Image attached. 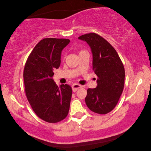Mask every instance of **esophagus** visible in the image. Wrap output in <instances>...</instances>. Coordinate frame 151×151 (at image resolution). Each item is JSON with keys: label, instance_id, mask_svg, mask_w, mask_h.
<instances>
[{"label": "esophagus", "instance_id": "esophagus-1", "mask_svg": "<svg viewBox=\"0 0 151 151\" xmlns=\"http://www.w3.org/2000/svg\"><path fill=\"white\" fill-rule=\"evenodd\" d=\"M81 87H82V85L77 84V83H75V84H73V85H72V88H73V91L74 92L76 91V90H77L78 88H81Z\"/></svg>", "mask_w": 151, "mask_h": 151}]
</instances>
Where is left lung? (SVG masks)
I'll use <instances>...</instances> for the list:
<instances>
[{"label":"left lung","instance_id":"8db88e82","mask_svg":"<svg viewBox=\"0 0 151 151\" xmlns=\"http://www.w3.org/2000/svg\"><path fill=\"white\" fill-rule=\"evenodd\" d=\"M78 39L87 43L93 54V70L97 76V85L88 88L85 103L88 109L106 114L114 109L122 93L125 70L118 53L109 43L95 33Z\"/></svg>","mask_w":151,"mask_h":151}]
</instances>
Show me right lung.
<instances>
[{
	"instance_id": "right-lung-1",
	"label": "right lung",
	"mask_w": 151,
	"mask_h": 151,
	"mask_svg": "<svg viewBox=\"0 0 151 151\" xmlns=\"http://www.w3.org/2000/svg\"><path fill=\"white\" fill-rule=\"evenodd\" d=\"M68 39L45 38L35 45L23 71L27 100L35 114L49 123L63 120L68 114L72 88L58 87L53 78L54 70L60 65L61 53L69 44Z\"/></svg>"
}]
</instances>
